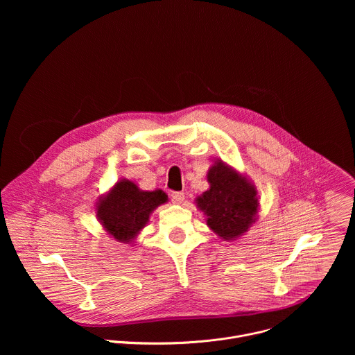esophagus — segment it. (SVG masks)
<instances>
[{
    "instance_id": "esophagus-1",
    "label": "esophagus",
    "mask_w": 355,
    "mask_h": 355,
    "mask_svg": "<svg viewBox=\"0 0 355 355\" xmlns=\"http://www.w3.org/2000/svg\"><path fill=\"white\" fill-rule=\"evenodd\" d=\"M170 196H171L173 202H175V204H181V202L185 199V193H184V192H180V191L171 192Z\"/></svg>"
}]
</instances>
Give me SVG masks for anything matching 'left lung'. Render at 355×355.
<instances>
[{"mask_svg": "<svg viewBox=\"0 0 355 355\" xmlns=\"http://www.w3.org/2000/svg\"><path fill=\"white\" fill-rule=\"evenodd\" d=\"M208 181L211 188L198 198V205L208 216L209 227L225 240L239 237L254 222L257 214L254 188L220 163L211 168Z\"/></svg>", "mask_w": 355, "mask_h": 355, "instance_id": "8db88e82", "label": "left lung"}]
</instances>
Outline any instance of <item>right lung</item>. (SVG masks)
<instances>
[{
    "label": "right lung",
    "instance_id": "obj_1",
    "mask_svg": "<svg viewBox=\"0 0 355 355\" xmlns=\"http://www.w3.org/2000/svg\"><path fill=\"white\" fill-rule=\"evenodd\" d=\"M166 200L163 191H139L133 182L123 180L101 200L98 218L111 236L128 243L147 223L151 211Z\"/></svg>",
    "mask_w": 355,
    "mask_h": 355
}]
</instances>
